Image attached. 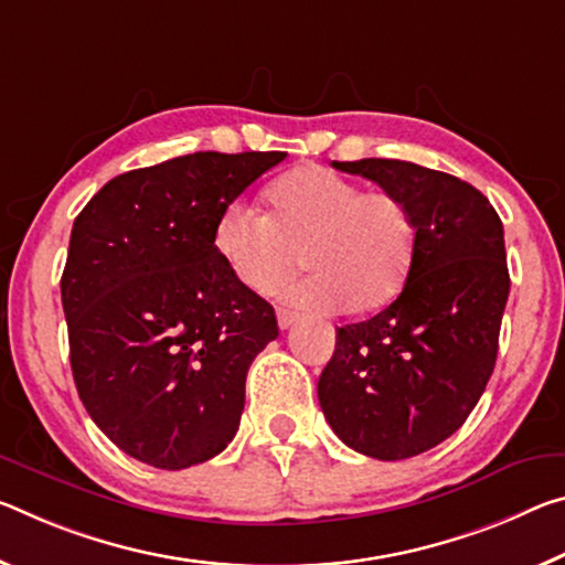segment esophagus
I'll return each mask as SVG.
<instances>
[{
  "mask_svg": "<svg viewBox=\"0 0 565 565\" xmlns=\"http://www.w3.org/2000/svg\"><path fill=\"white\" fill-rule=\"evenodd\" d=\"M276 319H279V329L286 331L297 324L299 315H294V311H289V309H276Z\"/></svg>",
  "mask_w": 565,
  "mask_h": 565,
  "instance_id": "obj_1",
  "label": "esophagus"
}]
</instances>
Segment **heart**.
Returning <instances> with one entry per match:
<instances>
[{
    "label": "heart",
    "instance_id": "obj_1",
    "mask_svg": "<svg viewBox=\"0 0 565 565\" xmlns=\"http://www.w3.org/2000/svg\"><path fill=\"white\" fill-rule=\"evenodd\" d=\"M213 246L248 291H279L303 262L315 274L289 289L291 301L364 315L405 286L417 223L397 193L362 191L324 166H301L268 185L266 216L238 199L223 205Z\"/></svg>",
    "mask_w": 565,
    "mask_h": 565
}]
</instances>
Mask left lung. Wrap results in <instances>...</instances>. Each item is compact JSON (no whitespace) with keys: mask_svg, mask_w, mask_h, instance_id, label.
Returning a JSON list of instances; mask_svg holds the SVG:
<instances>
[{"mask_svg":"<svg viewBox=\"0 0 565 565\" xmlns=\"http://www.w3.org/2000/svg\"><path fill=\"white\" fill-rule=\"evenodd\" d=\"M334 168L405 199L417 248L399 297L337 329L319 405L352 450L415 458L460 429L495 366L510 291L503 223L478 188L440 170L390 158Z\"/></svg>","mask_w":565,"mask_h":565,"instance_id":"1","label":"left lung"}]
</instances>
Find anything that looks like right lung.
Wrapping results in <instances>:
<instances>
[{
  "label": "right lung",
  "mask_w": 565,
  "mask_h": 565,
  "mask_svg": "<svg viewBox=\"0 0 565 565\" xmlns=\"http://www.w3.org/2000/svg\"><path fill=\"white\" fill-rule=\"evenodd\" d=\"M286 153H193L107 181L79 211L62 271L70 364L93 423L160 470L234 440L274 307L213 246L221 209Z\"/></svg>",
  "instance_id": "add662e5"
}]
</instances>
